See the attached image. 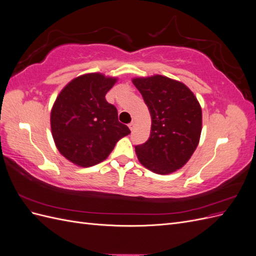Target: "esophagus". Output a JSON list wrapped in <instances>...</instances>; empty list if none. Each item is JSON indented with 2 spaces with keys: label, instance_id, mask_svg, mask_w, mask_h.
I'll return each mask as SVG.
<instances>
[{
  "label": "esophagus",
  "instance_id": "esophagus-1",
  "mask_svg": "<svg viewBox=\"0 0 256 256\" xmlns=\"http://www.w3.org/2000/svg\"><path fill=\"white\" fill-rule=\"evenodd\" d=\"M136 122H134V120H132V122H131L129 124L128 127H129V129H130V130H134V129L136 128Z\"/></svg>",
  "mask_w": 256,
  "mask_h": 256
}]
</instances>
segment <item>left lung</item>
<instances>
[{"label":"left lung","instance_id":"obj_1","mask_svg":"<svg viewBox=\"0 0 256 256\" xmlns=\"http://www.w3.org/2000/svg\"><path fill=\"white\" fill-rule=\"evenodd\" d=\"M152 118L150 136L136 146L140 164L166 175L182 168L196 150L202 132V108L184 83L161 74L134 78Z\"/></svg>","mask_w":256,"mask_h":256}]
</instances>
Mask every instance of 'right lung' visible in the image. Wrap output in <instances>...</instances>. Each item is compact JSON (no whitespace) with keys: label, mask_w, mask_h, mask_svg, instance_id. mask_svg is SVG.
I'll return each instance as SVG.
<instances>
[{"label":"right lung","mask_w":256,"mask_h":256,"mask_svg":"<svg viewBox=\"0 0 256 256\" xmlns=\"http://www.w3.org/2000/svg\"><path fill=\"white\" fill-rule=\"evenodd\" d=\"M118 78L100 72L76 76L60 90L50 115L51 132L56 148L81 168L100 164L115 144L130 134L118 122L116 108L106 94Z\"/></svg>","instance_id":"1"}]
</instances>
